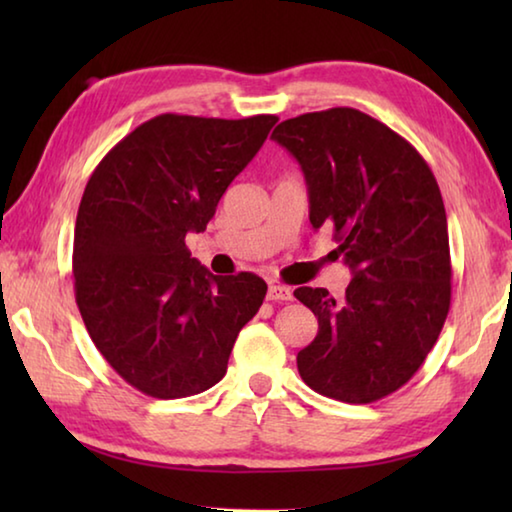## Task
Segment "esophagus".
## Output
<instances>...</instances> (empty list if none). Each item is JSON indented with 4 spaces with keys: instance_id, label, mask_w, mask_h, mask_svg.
<instances>
[{
    "instance_id": "obj_1",
    "label": "esophagus",
    "mask_w": 512,
    "mask_h": 512,
    "mask_svg": "<svg viewBox=\"0 0 512 512\" xmlns=\"http://www.w3.org/2000/svg\"><path fill=\"white\" fill-rule=\"evenodd\" d=\"M291 298H293V291L289 287H284V284H271V287H268V300L287 302Z\"/></svg>"
}]
</instances>
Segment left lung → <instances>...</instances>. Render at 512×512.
Wrapping results in <instances>:
<instances>
[{
	"label": "left lung",
	"instance_id": "1",
	"mask_svg": "<svg viewBox=\"0 0 512 512\" xmlns=\"http://www.w3.org/2000/svg\"><path fill=\"white\" fill-rule=\"evenodd\" d=\"M273 140L298 160L314 230L329 225L350 266L341 300L298 287L318 334L298 372L325 397L368 404L404 386L427 359L452 300L443 196L422 155L354 108L282 121Z\"/></svg>",
	"mask_w": 512,
	"mask_h": 512
}]
</instances>
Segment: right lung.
Instances as JSON below:
<instances>
[{
	"label": "right lung",
	"mask_w": 512,
	"mask_h": 512,
	"mask_svg": "<svg viewBox=\"0 0 512 512\" xmlns=\"http://www.w3.org/2000/svg\"><path fill=\"white\" fill-rule=\"evenodd\" d=\"M275 121L167 112L126 135L85 185L76 305L103 359L137 391L178 400L219 384L241 327L262 307V277L212 275L185 237L205 230Z\"/></svg>",
	"instance_id": "add662e5"
}]
</instances>
